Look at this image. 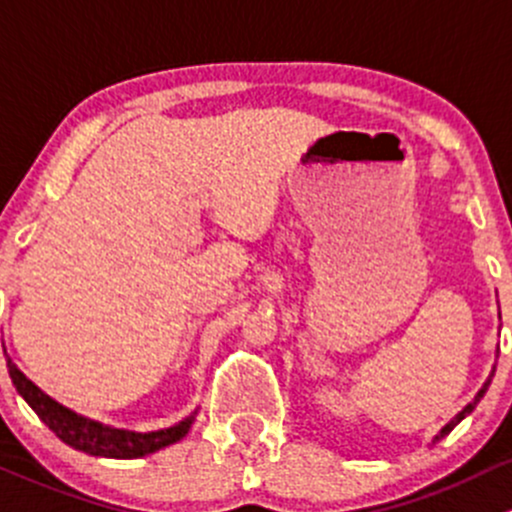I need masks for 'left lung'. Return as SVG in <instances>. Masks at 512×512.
I'll return each mask as SVG.
<instances>
[{"label":"left lung","mask_w":512,"mask_h":512,"mask_svg":"<svg viewBox=\"0 0 512 512\" xmlns=\"http://www.w3.org/2000/svg\"><path fill=\"white\" fill-rule=\"evenodd\" d=\"M488 384H491V379H488V382H486V384H483V387H481V392H478V394H476V399H473V402H471V404H468V407H466V409H463V412H458L456 416H453V419L449 421V424H446V426H444V429H441V431H439V434H436V441H439V439H444V436H446V434H449V431L453 429V426H456V424H458V421H461V419H463V416H466V414H471V412H473V409H476V404H478V402H481V397H483V394H486Z\"/></svg>","instance_id":"1"}]
</instances>
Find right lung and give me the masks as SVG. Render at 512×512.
Returning a JSON list of instances; mask_svg holds the SVG:
<instances>
[{
	"mask_svg": "<svg viewBox=\"0 0 512 512\" xmlns=\"http://www.w3.org/2000/svg\"><path fill=\"white\" fill-rule=\"evenodd\" d=\"M7 355V352H4ZM7 370L12 377L17 392L24 397V402L39 414V419L54 431L63 444L73 446L78 451H86L91 456H105V458H140L147 453H155L165 446L175 444L182 439L192 426L194 414L187 416L179 424L170 426V429L150 431V434H135V431L125 429H110V426L98 424V421L86 419V416L71 412V409L61 407L59 402L41 392L31 379L17 370L12 360L7 357Z\"/></svg>",
	"mask_w": 512,
	"mask_h": 512,
	"instance_id": "1",
	"label": "right lung"
}]
</instances>
